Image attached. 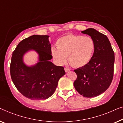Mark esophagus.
<instances>
[{
  "mask_svg": "<svg viewBox=\"0 0 123 123\" xmlns=\"http://www.w3.org/2000/svg\"><path fill=\"white\" fill-rule=\"evenodd\" d=\"M70 70V69H69L68 68H67V67H65V71L66 72H68Z\"/></svg>",
  "mask_w": 123,
  "mask_h": 123,
  "instance_id": "34e87169",
  "label": "esophagus"
}]
</instances>
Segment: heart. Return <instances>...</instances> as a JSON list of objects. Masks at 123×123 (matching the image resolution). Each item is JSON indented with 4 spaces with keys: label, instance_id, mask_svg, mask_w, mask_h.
I'll list each match as a JSON object with an SVG mask.
<instances>
[{
    "label": "heart",
    "instance_id": "obj_1",
    "mask_svg": "<svg viewBox=\"0 0 123 123\" xmlns=\"http://www.w3.org/2000/svg\"><path fill=\"white\" fill-rule=\"evenodd\" d=\"M57 49H52L53 58L62 64L68 57L69 63L75 67H81L90 61L94 54L95 43L89 36L67 34L56 41Z\"/></svg>",
    "mask_w": 123,
    "mask_h": 123
}]
</instances>
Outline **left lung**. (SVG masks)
Segmentation results:
<instances>
[{
	"mask_svg": "<svg viewBox=\"0 0 123 123\" xmlns=\"http://www.w3.org/2000/svg\"><path fill=\"white\" fill-rule=\"evenodd\" d=\"M94 39L95 48L90 61L74 70L77 79L75 89L85 98L95 97L105 92L111 84L114 75V52L106 36L94 28L81 32Z\"/></svg>",
	"mask_w": 123,
	"mask_h": 123,
	"instance_id": "obj_1",
	"label": "left lung"
}]
</instances>
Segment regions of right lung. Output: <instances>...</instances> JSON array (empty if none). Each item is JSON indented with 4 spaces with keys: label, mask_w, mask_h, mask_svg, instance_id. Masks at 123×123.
Returning a JSON list of instances; mask_svg holds the SVG:
<instances>
[{
    "label": "right lung",
    "mask_w": 123,
    "mask_h": 123,
    "mask_svg": "<svg viewBox=\"0 0 123 123\" xmlns=\"http://www.w3.org/2000/svg\"><path fill=\"white\" fill-rule=\"evenodd\" d=\"M46 35H33L19 43L12 54L10 76L17 90L31 100H44L56 90L60 79L65 74L64 67L55 65L51 47ZM34 49L39 55V62L27 67L23 61L24 55Z\"/></svg>",
    "instance_id": "1"
}]
</instances>
